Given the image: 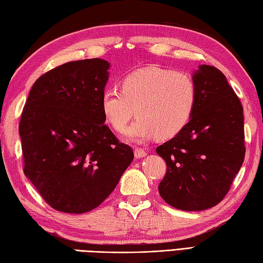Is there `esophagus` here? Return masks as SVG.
I'll use <instances>...</instances> for the list:
<instances>
[{
  "label": "esophagus",
  "mask_w": 263,
  "mask_h": 263,
  "mask_svg": "<svg viewBox=\"0 0 263 263\" xmlns=\"http://www.w3.org/2000/svg\"><path fill=\"white\" fill-rule=\"evenodd\" d=\"M135 156H136V158H143V157H146V156H147V153H146V150H143L141 148H136L135 149Z\"/></svg>",
  "instance_id": "esophagus-1"
}]
</instances>
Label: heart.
<instances>
[{
  "instance_id": "obj_1",
  "label": "heart",
  "mask_w": 263,
  "mask_h": 263,
  "mask_svg": "<svg viewBox=\"0 0 263 263\" xmlns=\"http://www.w3.org/2000/svg\"><path fill=\"white\" fill-rule=\"evenodd\" d=\"M195 103L197 87L191 77L158 66L132 72L121 81V92L105 89L99 100L106 123L120 133L135 109L138 119L126 131L127 140L135 142L177 136L192 119Z\"/></svg>"
}]
</instances>
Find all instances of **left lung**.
Listing matches in <instances>:
<instances>
[{
  "label": "left lung",
  "instance_id": "left-lung-1",
  "mask_svg": "<svg viewBox=\"0 0 263 263\" xmlns=\"http://www.w3.org/2000/svg\"><path fill=\"white\" fill-rule=\"evenodd\" d=\"M197 103L187 125L156 152L167 165L158 190L170 205L201 211L224 199L244 161L243 107L222 72L193 71Z\"/></svg>",
  "mask_w": 263,
  "mask_h": 263
}]
</instances>
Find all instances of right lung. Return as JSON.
Instances as JSON below:
<instances>
[{"instance_id": "obj_1", "label": "right lung", "mask_w": 263, "mask_h": 263, "mask_svg": "<svg viewBox=\"0 0 263 263\" xmlns=\"http://www.w3.org/2000/svg\"><path fill=\"white\" fill-rule=\"evenodd\" d=\"M109 68L103 59L60 65L38 78L22 110L25 175L59 211L97 208L135 157L104 124L99 100Z\"/></svg>"}]
</instances>
